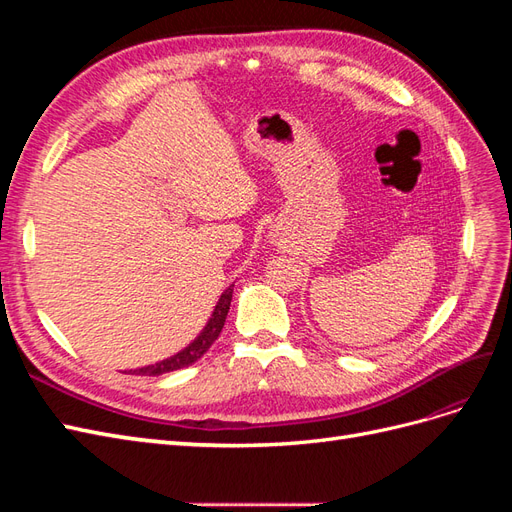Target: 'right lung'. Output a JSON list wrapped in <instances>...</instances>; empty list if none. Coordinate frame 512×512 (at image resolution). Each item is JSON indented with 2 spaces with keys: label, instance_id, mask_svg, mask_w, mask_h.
Wrapping results in <instances>:
<instances>
[{
  "label": "right lung",
  "instance_id": "1",
  "mask_svg": "<svg viewBox=\"0 0 512 512\" xmlns=\"http://www.w3.org/2000/svg\"><path fill=\"white\" fill-rule=\"evenodd\" d=\"M232 286H235V284H230V286L222 292V297H220L218 305H215L213 314H211V318H209V322H207V327L203 329V333H200L188 348H183V350L177 352L175 356H170V359H164V361H160V363H156V365H147V367L134 369V371L130 369V374L162 376V374H168V371L183 369V367H188V365L196 363V361L200 359V356H203V354L213 346V342L220 337V333H222V329H224V322H226L228 309H230V301H232Z\"/></svg>",
  "mask_w": 512,
  "mask_h": 512
}]
</instances>
